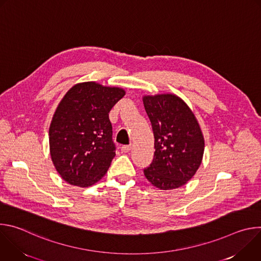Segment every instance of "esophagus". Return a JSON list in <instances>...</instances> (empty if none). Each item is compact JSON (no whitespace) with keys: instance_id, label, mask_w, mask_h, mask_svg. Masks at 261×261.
I'll return each instance as SVG.
<instances>
[{"instance_id":"1","label":"esophagus","mask_w":261,"mask_h":261,"mask_svg":"<svg viewBox=\"0 0 261 261\" xmlns=\"http://www.w3.org/2000/svg\"><path fill=\"white\" fill-rule=\"evenodd\" d=\"M131 148H132V144H126V145H122L121 151L123 153H128V152H130Z\"/></svg>"}]
</instances>
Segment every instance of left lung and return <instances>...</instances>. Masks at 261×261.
Returning a JSON list of instances; mask_svg holds the SVG:
<instances>
[{
	"instance_id": "left-lung-1",
	"label": "left lung",
	"mask_w": 261,
	"mask_h": 261,
	"mask_svg": "<svg viewBox=\"0 0 261 261\" xmlns=\"http://www.w3.org/2000/svg\"><path fill=\"white\" fill-rule=\"evenodd\" d=\"M143 104L155 137L154 159L143 169L145 177L161 190L181 187L201 164L204 140L190 108L167 94L144 96Z\"/></svg>"
}]
</instances>
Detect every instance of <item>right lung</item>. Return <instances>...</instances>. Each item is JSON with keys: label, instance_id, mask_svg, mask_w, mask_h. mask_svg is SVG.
Segmentation results:
<instances>
[{"label": "right lung", "instance_id": "right-lung-1", "mask_svg": "<svg viewBox=\"0 0 261 261\" xmlns=\"http://www.w3.org/2000/svg\"><path fill=\"white\" fill-rule=\"evenodd\" d=\"M125 96L120 88L89 82L72 87L49 127L50 156L62 178L89 187L101 179L116 156L108 114Z\"/></svg>", "mask_w": 261, "mask_h": 261}]
</instances>
